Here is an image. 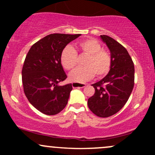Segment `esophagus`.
<instances>
[{
    "instance_id": "obj_1",
    "label": "esophagus",
    "mask_w": 155,
    "mask_h": 155,
    "mask_svg": "<svg viewBox=\"0 0 155 155\" xmlns=\"http://www.w3.org/2000/svg\"><path fill=\"white\" fill-rule=\"evenodd\" d=\"M72 86L74 87V88L76 87H80V88H83L86 87V84H82V83H76L74 82L72 83Z\"/></svg>"
}]
</instances>
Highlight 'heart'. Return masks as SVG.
Listing matches in <instances>:
<instances>
[{"mask_svg":"<svg viewBox=\"0 0 155 155\" xmlns=\"http://www.w3.org/2000/svg\"><path fill=\"white\" fill-rule=\"evenodd\" d=\"M79 49L87 58L84 63L85 67L78 68L69 75L71 81L84 82L94 76L101 78L108 74L111 65L109 53L102 49V46L97 40L87 38L79 42ZM76 52L71 46H66L60 54V63L65 70L72 71L76 65Z\"/></svg>","mask_w":155,"mask_h":155,"instance_id":"heart-1","label":"heart"}]
</instances>
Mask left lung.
<instances>
[{
    "mask_svg": "<svg viewBox=\"0 0 155 155\" xmlns=\"http://www.w3.org/2000/svg\"><path fill=\"white\" fill-rule=\"evenodd\" d=\"M102 41L111 53V65L108 74L92 86L95 94L88 99V107L100 117L115 114L127 103L134 86V64L128 51L116 40L101 35Z\"/></svg>",
    "mask_w": 155,
    "mask_h": 155,
    "instance_id": "8db88e82",
    "label": "left lung"
}]
</instances>
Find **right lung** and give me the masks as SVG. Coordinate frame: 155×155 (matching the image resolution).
<instances>
[{
  "instance_id": "right-lung-1",
  "label": "right lung",
  "mask_w": 155,
  "mask_h": 155,
  "mask_svg": "<svg viewBox=\"0 0 155 155\" xmlns=\"http://www.w3.org/2000/svg\"><path fill=\"white\" fill-rule=\"evenodd\" d=\"M81 34L54 33L35 43L26 55L22 71L24 92L29 102L41 113L55 115L68 104L71 84H58L67 78L60 54L68 44Z\"/></svg>"
}]
</instances>
